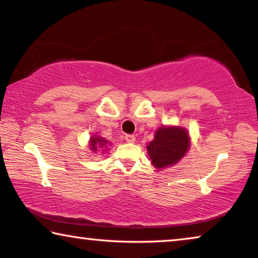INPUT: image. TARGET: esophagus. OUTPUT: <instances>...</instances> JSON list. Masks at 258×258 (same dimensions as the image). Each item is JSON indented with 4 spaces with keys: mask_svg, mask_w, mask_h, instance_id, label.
I'll use <instances>...</instances> for the list:
<instances>
[{
    "mask_svg": "<svg viewBox=\"0 0 258 258\" xmlns=\"http://www.w3.org/2000/svg\"><path fill=\"white\" fill-rule=\"evenodd\" d=\"M125 140H126V142H127V143H134L135 142V137L132 134H126Z\"/></svg>",
    "mask_w": 258,
    "mask_h": 258,
    "instance_id": "34e87169",
    "label": "esophagus"
}]
</instances>
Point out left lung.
<instances>
[{"mask_svg":"<svg viewBox=\"0 0 258 258\" xmlns=\"http://www.w3.org/2000/svg\"><path fill=\"white\" fill-rule=\"evenodd\" d=\"M190 148L187 131L180 126H161L156 131L155 139L147 146L152 165L163 169L175 165Z\"/></svg>","mask_w":258,"mask_h":258,"instance_id":"1","label":"left lung"}]
</instances>
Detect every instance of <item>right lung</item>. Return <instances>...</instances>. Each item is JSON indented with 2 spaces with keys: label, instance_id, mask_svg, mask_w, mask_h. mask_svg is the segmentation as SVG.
Returning <instances> with one entry per match:
<instances>
[{
  "label": "right lung",
  "instance_id": "1",
  "mask_svg": "<svg viewBox=\"0 0 258 258\" xmlns=\"http://www.w3.org/2000/svg\"><path fill=\"white\" fill-rule=\"evenodd\" d=\"M107 145H108V140L103 139L99 135H93L90 139V148L92 151H98L99 149H107Z\"/></svg>",
  "mask_w": 258,
  "mask_h": 258
}]
</instances>
